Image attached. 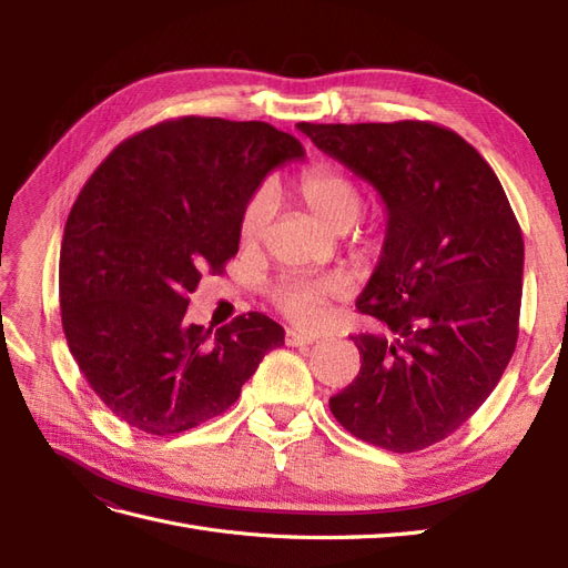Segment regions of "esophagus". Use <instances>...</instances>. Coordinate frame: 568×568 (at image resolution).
<instances>
[{"mask_svg": "<svg viewBox=\"0 0 568 568\" xmlns=\"http://www.w3.org/2000/svg\"><path fill=\"white\" fill-rule=\"evenodd\" d=\"M317 336L315 334H307V332H301V329H288L286 332V346H311V343H315Z\"/></svg>", "mask_w": 568, "mask_h": 568, "instance_id": "1", "label": "esophagus"}]
</instances>
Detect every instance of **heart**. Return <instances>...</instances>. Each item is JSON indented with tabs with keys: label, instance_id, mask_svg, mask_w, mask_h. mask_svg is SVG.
Instances as JSON below:
<instances>
[{
	"label": "heart",
	"instance_id": "1",
	"mask_svg": "<svg viewBox=\"0 0 568 568\" xmlns=\"http://www.w3.org/2000/svg\"><path fill=\"white\" fill-rule=\"evenodd\" d=\"M296 189L313 215L334 232H346L363 213V189L338 168H307L298 178ZM274 211H277V194H274V186L270 182H263L253 189L242 205V213H239V236H242V242H257L270 227ZM355 248L363 255L376 253L379 234H357ZM343 288H346V284L338 277H298V274H288V277H282L270 286L267 296L272 305L288 320L298 324H315L324 313L326 301L338 296Z\"/></svg>",
	"mask_w": 568,
	"mask_h": 568
}]
</instances>
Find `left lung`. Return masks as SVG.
Masks as SVG:
<instances>
[{"label":"left lung","instance_id":"obj_1","mask_svg":"<svg viewBox=\"0 0 568 568\" xmlns=\"http://www.w3.org/2000/svg\"><path fill=\"white\" fill-rule=\"evenodd\" d=\"M386 203L379 265L357 311L379 332L351 336L359 372L329 407L359 440L424 450L486 403L517 348L524 236L480 153L426 120L298 123Z\"/></svg>","mask_w":568,"mask_h":568}]
</instances>
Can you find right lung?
<instances>
[{"mask_svg":"<svg viewBox=\"0 0 568 568\" xmlns=\"http://www.w3.org/2000/svg\"><path fill=\"white\" fill-rule=\"evenodd\" d=\"M261 120L184 115L118 144L82 186L59 261L61 322L118 419L170 436L236 403L284 329L263 313L220 329L184 320L201 274L239 251V213L272 168L303 159Z\"/></svg>","mask_w":568,"mask_h":568,"instance_id":"1","label":"right lung"}]
</instances>
